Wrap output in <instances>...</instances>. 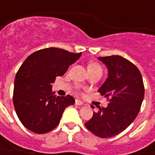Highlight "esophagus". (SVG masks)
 <instances>
[{
  "mask_svg": "<svg viewBox=\"0 0 155 155\" xmlns=\"http://www.w3.org/2000/svg\"><path fill=\"white\" fill-rule=\"evenodd\" d=\"M83 104H84V103L81 101H80V100H76V101H75V104H77V105H83Z\"/></svg>",
  "mask_w": 155,
  "mask_h": 155,
  "instance_id": "34e87169",
  "label": "esophagus"
}]
</instances>
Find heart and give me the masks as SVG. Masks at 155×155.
<instances>
[{"label":"heart","mask_w":155,"mask_h":155,"mask_svg":"<svg viewBox=\"0 0 155 155\" xmlns=\"http://www.w3.org/2000/svg\"><path fill=\"white\" fill-rule=\"evenodd\" d=\"M90 70H101V67L100 64H96V63H91L88 65V71Z\"/></svg>","instance_id":"b5f03b06"}]
</instances>
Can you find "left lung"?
<instances>
[{
	"mask_svg": "<svg viewBox=\"0 0 155 155\" xmlns=\"http://www.w3.org/2000/svg\"><path fill=\"white\" fill-rule=\"evenodd\" d=\"M108 69V77L98 91L110 100L106 108L97 112L84 124L101 138H110L130 126L140 112L144 96L143 78L139 69L120 55L98 58ZM94 109V106H91Z\"/></svg>",
	"mask_w": 155,
	"mask_h": 155,
	"instance_id": "1",
	"label": "left lung"
}]
</instances>
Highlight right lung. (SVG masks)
<instances>
[{
  "label": "right lung",
  "instance_id": "add662e5",
  "mask_svg": "<svg viewBox=\"0 0 155 155\" xmlns=\"http://www.w3.org/2000/svg\"><path fill=\"white\" fill-rule=\"evenodd\" d=\"M81 55L51 47L26 58L16 73L13 91L15 112L26 129L35 134L50 132L59 124L64 109L74 104L69 94L53 95L51 84Z\"/></svg>",
  "mask_w": 155,
  "mask_h": 155
}]
</instances>
